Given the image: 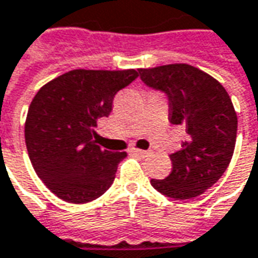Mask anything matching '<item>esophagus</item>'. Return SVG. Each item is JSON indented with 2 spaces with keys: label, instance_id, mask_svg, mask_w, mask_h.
I'll return each instance as SVG.
<instances>
[{
  "label": "esophagus",
  "instance_id": "1",
  "mask_svg": "<svg viewBox=\"0 0 258 258\" xmlns=\"http://www.w3.org/2000/svg\"><path fill=\"white\" fill-rule=\"evenodd\" d=\"M131 153L138 154V156H146L147 154V151H144V150H140V148H136V147H133V148H131Z\"/></svg>",
  "mask_w": 258,
  "mask_h": 258
}]
</instances>
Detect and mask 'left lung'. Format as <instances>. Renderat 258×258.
Wrapping results in <instances>:
<instances>
[{
	"mask_svg": "<svg viewBox=\"0 0 258 258\" xmlns=\"http://www.w3.org/2000/svg\"><path fill=\"white\" fill-rule=\"evenodd\" d=\"M141 80L168 97L171 124L187 133L181 150L170 156L173 170L151 185L167 197L188 200L224 174L234 153L237 114L226 88L188 64L140 68Z\"/></svg>",
	"mask_w": 258,
	"mask_h": 258,
	"instance_id": "left-lung-1",
	"label": "left lung"
}]
</instances>
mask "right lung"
Segmentation results:
<instances>
[{"mask_svg":"<svg viewBox=\"0 0 258 258\" xmlns=\"http://www.w3.org/2000/svg\"><path fill=\"white\" fill-rule=\"evenodd\" d=\"M137 70H73L42 85L25 120V144L42 182L61 200L84 204L111 187L127 153L97 146V122Z\"/></svg>","mask_w":258,"mask_h":258,"instance_id":"right-lung-1","label":"right lung"}]
</instances>
